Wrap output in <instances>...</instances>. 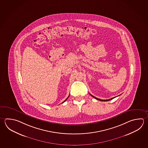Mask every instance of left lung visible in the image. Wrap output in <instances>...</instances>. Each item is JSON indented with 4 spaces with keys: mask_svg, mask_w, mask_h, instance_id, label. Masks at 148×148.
<instances>
[{
    "mask_svg": "<svg viewBox=\"0 0 148 148\" xmlns=\"http://www.w3.org/2000/svg\"><path fill=\"white\" fill-rule=\"evenodd\" d=\"M90 95H91L92 96V97L94 98L95 99H96L97 100H98V101H110V100H112V99L113 98H114L116 97H114L112 98H110V99H99V98H97L95 96H92V95H91V94H90Z\"/></svg>",
    "mask_w": 148,
    "mask_h": 148,
    "instance_id": "obj_1",
    "label": "left lung"
}]
</instances>
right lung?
<instances>
[{
	"label": "right lung",
	"mask_w": 148,
	"mask_h": 148,
	"mask_svg": "<svg viewBox=\"0 0 148 148\" xmlns=\"http://www.w3.org/2000/svg\"><path fill=\"white\" fill-rule=\"evenodd\" d=\"M68 97H67V98H66V99H65V101H63V103H64V102H65V101H66V100H67V98H68Z\"/></svg>",
	"instance_id": "add662e5"
}]
</instances>
